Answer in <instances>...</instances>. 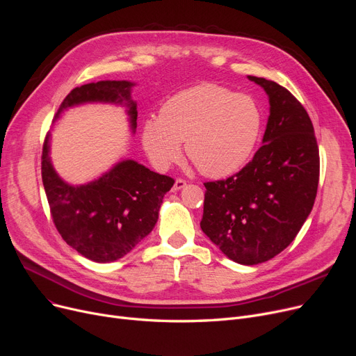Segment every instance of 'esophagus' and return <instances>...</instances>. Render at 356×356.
Returning <instances> with one entry per match:
<instances>
[{"label":"esophagus","mask_w":356,"mask_h":356,"mask_svg":"<svg viewBox=\"0 0 356 356\" xmlns=\"http://www.w3.org/2000/svg\"><path fill=\"white\" fill-rule=\"evenodd\" d=\"M186 186V181L183 180V179H176V181H175V184H173V188H172V191L173 192H177V191H180V189H183Z\"/></svg>","instance_id":"1"}]
</instances>
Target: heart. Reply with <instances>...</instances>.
<instances>
[{
  "instance_id": "1",
  "label": "heart",
  "mask_w": 356,
  "mask_h": 356,
  "mask_svg": "<svg viewBox=\"0 0 356 356\" xmlns=\"http://www.w3.org/2000/svg\"><path fill=\"white\" fill-rule=\"evenodd\" d=\"M263 128V114L247 93L200 83L167 99L159 118L144 122L141 141L157 168L186 154L208 177H227L251 159Z\"/></svg>"
}]
</instances>
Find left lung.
I'll use <instances>...</instances> for the list:
<instances>
[{
    "label": "left lung",
    "mask_w": 356,
    "mask_h": 356,
    "mask_svg": "<svg viewBox=\"0 0 356 356\" xmlns=\"http://www.w3.org/2000/svg\"><path fill=\"white\" fill-rule=\"evenodd\" d=\"M263 88L270 115L252 160L227 180L204 183L202 231L229 259L255 266L286 250L302 229L317 193L319 148L303 105L273 81Z\"/></svg>",
    "instance_id": "obj_1"
}]
</instances>
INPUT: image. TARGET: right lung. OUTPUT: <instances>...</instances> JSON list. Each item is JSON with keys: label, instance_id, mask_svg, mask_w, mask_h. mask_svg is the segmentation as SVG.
Instances as JSON below:
<instances>
[{"label": "right lung", "instance_id": "add662e5", "mask_svg": "<svg viewBox=\"0 0 356 356\" xmlns=\"http://www.w3.org/2000/svg\"><path fill=\"white\" fill-rule=\"evenodd\" d=\"M129 81H101L74 88L54 115L85 104L125 108L131 133L137 128V102ZM50 133L43 145L42 179L51 218L66 244L95 263H112L127 255L156 227L164 195L175 180L152 172L131 159H121L108 172L83 184H70L54 170Z\"/></svg>", "mask_w": 356, "mask_h": 356}]
</instances>
